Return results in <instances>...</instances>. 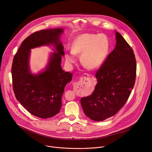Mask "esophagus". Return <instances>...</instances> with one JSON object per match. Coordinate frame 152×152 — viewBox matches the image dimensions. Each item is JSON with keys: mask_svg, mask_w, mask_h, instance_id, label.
<instances>
[{"mask_svg": "<svg viewBox=\"0 0 152 152\" xmlns=\"http://www.w3.org/2000/svg\"><path fill=\"white\" fill-rule=\"evenodd\" d=\"M92 77V75H91V74H84V75H83L84 78H86V77Z\"/></svg>", "mask_w": 152, "mask_h": 152, "instance_id": "34e87169", "label": "esophagus"}]
</instances>
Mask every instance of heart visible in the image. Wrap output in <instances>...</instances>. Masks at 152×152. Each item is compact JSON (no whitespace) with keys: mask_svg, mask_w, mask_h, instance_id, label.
I'll use <instances>...</instances> for the list:
<instances>
[{"mask_svg":"<svg viewBox=\"0 0 152 152\" xmlns=\"http://www.w3.org/2000/svg\"><path fill=\"white\" fill-rule=\"evenodd\" d=\"M110 49V41L103 34L85 33L74 41L72 50L66 54L69 64L77 61L76 55L81 54V61L89 69L99 67L106 59Z\"/></svg>","mask_w":152,"mask_h":152,"instance_id":"b5f03b06","label":"heart"}]
</instances>
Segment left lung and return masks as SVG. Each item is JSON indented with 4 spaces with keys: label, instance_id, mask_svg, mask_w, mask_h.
<instances>
[{
    "label": "left lung",
    "instance_id": "left-lung-1",
    "mask_svg": "<svg viewBox=\"0 0 152 152\" xmlns=\"http://www.w3.org/2000/svg\"><path fill=\"white\" fill-rule=\"evenodd\" d=\"M116 45L96 73L97 83L92 94L81 99L86 116L102 121L118 113L126 103L134 87L136 61L133 50L115 32Z\"/></svg>",
    "mask_w": 152,
    "mask_h": 152
}]
</instances>
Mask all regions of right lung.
Wrapping results in <instances>:
<instances>
[{
	"mask_svg": "<svg viewBox=\"0 0 152 152\" xmlns=\"http://www.w3.org/2000/svg\"><path fill=\"white\" fill-rule=\"evenodd\" d=\"M62 28L34 32L22 41L15 55L12 67L13 88L16 99L30 114L42 119L50 118L60 112L61 97L72 74L61 68L64 47L59 38ZM52 43L57 51L52 56L46 70L38 75L30 73L28 58L30 49Z\"/></svg>",
	"mask_w": 152,
	"mask_h": 152,
	"instance_id": "1",
	"label": "right lung"
}]
</instances>
